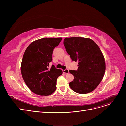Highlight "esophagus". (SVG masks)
Here are the masks:
<instances>
[{
	"label": "esophagus",
	"mask_w": 126,
	"mask_h": 126,
	"mask_svg": "<svg viewBox=\"0 0 126 126\" xmlns=\"http://www.w3.org/2000/svg\"><path fill=\"white\" fill-rule=\"evenodd\" d=\"M63 72L65 74H68L69 71V70L68 69H66V70H63Z\"/></svg>",
	"instance_id": "1"
}]
</instances>
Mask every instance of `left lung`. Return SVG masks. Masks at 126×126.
<instances>
[{
    "mask_svg": "<svg viewBox=\"0 0 126 126\" xmlns=\"http://www.w3.org/2000/svg\"><path fill=\"white\" fill-rule=\"evenodd\" d=\"M64 45L71 59L78 61L77 70H69L74 77L69 83L70 88L79 94L93 91L102 81L106 70L99 47L92 39L81 37L65 38Z\"/></svg>",
    "mask_w": 126,
    "mask_h": 126,
    "instance_id": "1",
    "label": "left lung"
}]
</instances>
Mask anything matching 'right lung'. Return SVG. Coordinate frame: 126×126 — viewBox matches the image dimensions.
<instances>
[{"instance_id":"right-lung-1","label":"right lung","mask_w":126,"mask_h":126,"mask_svg":"<svg viewBox=\"0 0 126 126\" xmlns=\"http://www.w3.org/2000/svg\"><path fill=\"white\" fill-rule=\"evenodd\" d=\"M62 38H44L32 42L26 48L21 64L24 82L33 93L40 96H49L56 90V81L62 71L49 63L52 61L54 49Z\"/></svg>"}]
</instances>
